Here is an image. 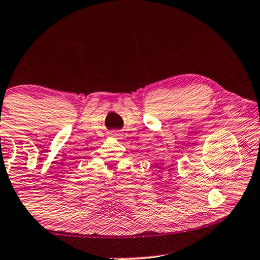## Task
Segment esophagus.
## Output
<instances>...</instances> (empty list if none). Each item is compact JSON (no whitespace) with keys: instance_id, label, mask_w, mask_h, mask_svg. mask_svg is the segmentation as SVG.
Segmentation results:
<instances>
[{"instance_id":"1","label":"esophagus","mask_w":260,"mask_h":260,"mask_svg":"<svg viewBox=\"0 0 260 260\" xmlns=\"http://www.w3.org/2000/svg\"><path fill=\"white\" fill-rule=\"evenodd\" d=\"M113 133H114V135H116V137H119V133H118V132H113Z\"/></svg>"}]
</instances>
